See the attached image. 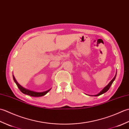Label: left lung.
<instances>
[{"mask_svg":"<svg viewBox=\"0 0 129 129\" xmlns=\"http://www.w3.org/2000/svg\"><path fill=\"white\" fill-rule=\"evenodd\" d=\"M116 76V73L115 76L114 78L110 81V83H109L108 84V85H106L105 87H104V88L102 90H101V91L99 93V94H96V95H91V96H99V95H101V94H104V93L106 92L107 91H108V90H109V88H110V86H111V85H112V84H113V81L115 80V79Z\"/></svg>","mask_w":129,"mask_h":129,"instance_id":"1","label":"left lung"}]
</instances>
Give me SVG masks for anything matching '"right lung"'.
<instances>
[{
  "instance_id": "right-lung-1",
  "label": "right lung",
  "mask_w": 129,
  "mask_h": 129,
  "mask_svg": "<svg viewBox=\"0 0 129 129\" xmlns=\"http://www.w3.org/2000/svg\"><path fill=\"white\" fill-rule=\"evenodd\" d=\"M13 77L14 81H15V83H16V85H17L19 89L20 90V91L21 92H23L24 94L30 95V96H34V97L42 96H44L47 94V93L51 90V89H50L48 90H46V91H43V92H35L34 91H31V90L26 89L25 88H24V87H23V86H21L18 83L17 81L16 80V79H15L14 76V75H13Z\"/></svg>"
}]
</instances>
